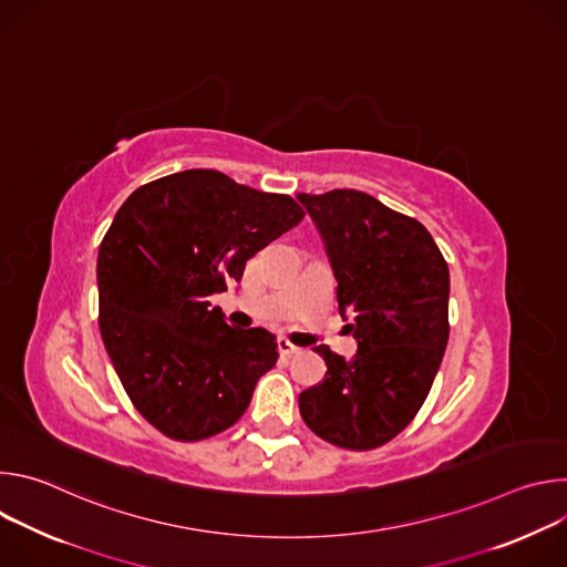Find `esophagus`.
<instances>
[{
    "mask_svg": "<svg viewBox=\"0 0 567 567\" xmlns=\"http://www.w3.org/2000/svg\"><path fill=\"white\" fill-rule=\"evenodd\" d=\"M278 352L282 354V357H293V354H298L300 352V348H296L293 343H289L287 339H278Z\"/></svg>",
    "mask_w": 567,
    "mask_h": 567,
    "instance_id": "34e87169",
    "label": "esophagus"
}]
</instances>
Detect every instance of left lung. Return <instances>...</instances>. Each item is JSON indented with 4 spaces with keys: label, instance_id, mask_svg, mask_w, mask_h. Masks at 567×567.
I'll return each mask as SVG.
<instances>
[{
    "label": "left lung",
    "instance_id": "8db88e82",
    "mask_svg": "<svg viewBox=\"0 0 567 567\" xmlns=\"http://www.w3.org/2000/svg\"><path fill=\"white\" fill-rule=\"evenodd\" d=\"M326 245L341 316L357 339L346 361L313 348L328 372L298 396L305 424L326 442L370 451L406 429L449 343V265L417 219L359 190L298 195Z\"/></svg>",
    "mask_w": 567,
    "mask_h": 567
}]
</instances>
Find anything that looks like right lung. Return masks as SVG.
I'll return each mask as SVG.
<instances>
[{"label":"right lung","instance_id":"add662e5","mask_svg":"<svg viewBox=\"0 0 567 567\" xmlns=\"http://www.w3.org/2000/svg\"><path fill=\"white\" fill-rule=\"evenodd\" d=\"M302 215L217 171L161 177L118 208L99 249V326L134 409L164 435L206 440L249 409L276 337L230 328L208 298Z\"/></svg>","mask_w":567,"mask_h":567}]
</instances>
